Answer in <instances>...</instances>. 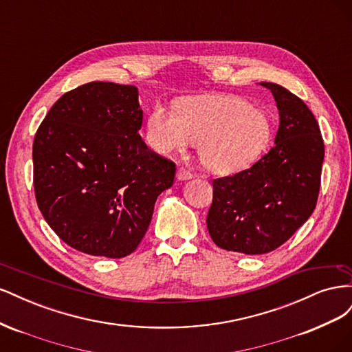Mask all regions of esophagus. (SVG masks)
I'll return each mask as SVG.
<instances>
[{"label":"esophagus","mask_w":352,"mask_h":352,"mask_svg":"<svg viewBox=\"0 0 352 352\" xmlns=\"http://www.w3.org/2000/svg\"><path fill=\"white\" fill-rule=\"evenodd\" d=\"M176 176L179 180H188V179H192L194 177V173H190L189 170L184 168V167H179L177 172H176Z\"/></svg>","instance_id":"obj_1"}]
</instances>
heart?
<instances>
[{
    "label": "heart",
    "mask_w": 352,
    "mask_h": 352,
    "mask_svg": "<svg viewBox=\"0 0 352 352\" xmlns=\"http://www.w3.org/2000/svg\"><path fill=\"white\" fill-rule=\"evenodd\" d=\"M273 132L270 116L232 95H211L184 101L177 113L163 105L146 119V141L160 154L185 153L198 144L202 166L230 175L257 162Z\"/></svg>",
    "instance_id": "obj_1"
}]
</instances>
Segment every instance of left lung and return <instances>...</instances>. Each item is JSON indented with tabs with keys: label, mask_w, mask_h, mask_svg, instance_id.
Segmentation results:
<instances>
[{
	"label": "left lung",
	"mask_w": 352,
	"mask_h": 352,
	"mask_svg": "<svg viewBox=\"0 0 352 352\" xmlns=\"http://www.w3.org/2000/svg\"><path fill=\"white\" fill-rule=\"evenodd\" d=\"M260 85L272 91L280 116L274 146L250 168L212 180L207 216L217 247L248 255L279 248L313 214L324 158L305 102L278 83Z\"/></svg>",
	"instance_id": "obj_1"
}]
</instances>
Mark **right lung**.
Segmentation results:
<instances>
[{"label":"right lung","instance_id":"1","mask_svg":"<svg viewBox=\"0 0 352 352\" xmlns=\"http://www.w3.org/2000/svg\"><path fill=\"white\" fill-rule=\"evenodd\" d=\"M138 88L89 82L56 101L34 140V188L50 228L97 257L133 252L176 164L146 146Z\"/></svg>","mask_w":352,"mask_h":352}]
</instances>
